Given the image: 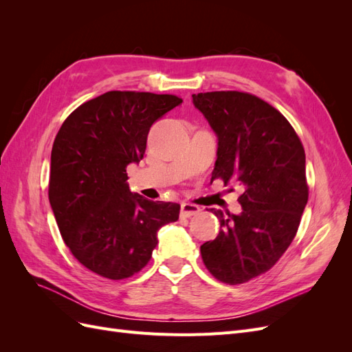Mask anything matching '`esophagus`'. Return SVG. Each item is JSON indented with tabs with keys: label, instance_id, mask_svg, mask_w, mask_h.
I'll use <instances>...</instances> for the list:
<instances>
[{
	"label": "esophagus",
	"instance_id": "1",
	"mask_svg": "<svg viewBox=\"0 0 352 352\" xmlns=\"http://www.w3.org/2000/svg\"><path fill=\"white\" fill-rule=\"evenodd\" d=\"M199 207L195 204H190V202H182L180 204V216L182 217H190L194 214H198Z\"/></svg>",
	"mask_w": 352,
	"mask_h": 352
}]
</instances>
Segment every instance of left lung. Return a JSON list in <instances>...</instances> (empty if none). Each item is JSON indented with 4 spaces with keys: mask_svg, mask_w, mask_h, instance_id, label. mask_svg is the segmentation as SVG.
I'll return each instance as SVG.
<instances>
[{
    "mask_svg": "<svg viewBox=\"0 0 352 352\" xmlns=\"http://www.w3.org/2000/svg\"><path fill=\"white\" fill-rule=\"evenodd\" d=\"M192 102L217 135L211 180L242 186L239 214L212 208L220 232L201 245V257L217 280L245 283L270 270L296 235L308 201L304 146L285 116L255 95L201 92Z\"/></svg>",
    "mask_w": 352,
    "mask_h": 352,
    "instance_id": "8db88e82",
    "label": "left lung"
}]
</instances>
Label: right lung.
<instances>
[{"instance_id": "add662e5", "label": "right lung", "mask_w": 352, "mask_h": 352, "mask_svg": "<svg viewBox=\"0 0 352 352\" xmlns=\"http://www.w3.org/2000/svg\"><path fill=\"white\" fill-rule=\"evenodd\" d=\"M182 102L176 95L110 91L74 110L54 140L48 198L63 241L82 265L120 280L141 272L176 202L131 192L126 167L140 163L150 127Z\"/></svg>"}]
</instances>
